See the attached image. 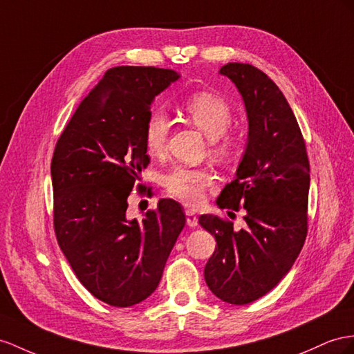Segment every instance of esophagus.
<instances>
[{"label":"esophagus","mask_w":354,"mask_h":354,"mask_svg":"<svg viewBox=\"0 0 354 354\" xmlns=\"http://www.w3.org/2000/svg\"><path fill=\"white\" fill-rule=\"evenodd\" d=\"M185 215H187V224L189 225V227H197L198 224V218L197 215L193 212V211H185Z\"/></svg>","instance_id":"1"}]
</instances>
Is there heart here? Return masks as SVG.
<instances>
[{
    "label": "heart",
    "mask_w": 354,
    "mask_h": 354,
    "mask_svg": "<svg viewBox=\"0 0 354 354\" xmlns=\"http://www.w3.org/2000/svg\"><path fill=\"white\" fill-rule=\"evenodd\" d=\"M184 113L207 139L211 152L218 158H230L239 148L236 134L229 133L232 124V109L225 100L214 93H197L184 103ZM170 124L162 112H152L145 125V145L153 157L161 156L166 149ZM162 187L166 193L185 205H197L202 201V192L212 183L209 169H189L184 166L171 167L162 175Z\"/></svg>",
    "instance_id": "1"
}]
</instances>
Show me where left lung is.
<instances>
[{
	"mask_svg": "<svg viewBox=\"0 0 354 354\" xmlns=\"http://www.w3.org/2000/svg\"><path fill=\"white\" fill-rule=\"evenodd\" d=\"M245 106L248 139L234 179L216 198L221 209H245V227L203 214L202 227L216 248L205 281L221 301L245 305L270 292L301 252L306 238L310 161L292 107L263 71L242 62L220 68ZM230 214V212H227Z\"/></svg>",
	"mask_w": 354,
	"mask_h": 354,
	"instance_id": "left-lung-1",
	"label": "left lung"
}]
</instances>
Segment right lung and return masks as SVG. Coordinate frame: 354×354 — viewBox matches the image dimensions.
Segmentation results:
<instances>
[{"mask_svg":"<svg viewBox=\"0 0 354 354\" xmlns=\"http://www.w3.org/2000/svg\"><path fill=\"white\" fill-rule=\"evenodd\" d=\"M180 77L175 70L121 66L79 104L53 152V224L80 283L118 308L151 296L185 225L183 206L161 198L142 221L127 216L129 198L149 165L145 125L151 104Z\"/></svg>","mask_w":354,"mask_h":354,"instance_id":"obj_1","label":"right lung"}]
</instances>
